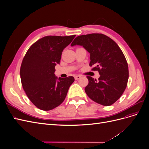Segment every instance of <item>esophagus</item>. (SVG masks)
Returning a JSON list of instances; mask_svg holds the SVG:
<instances>
[{
	"label": "esophagus",
	"mask_w": 149,
	"mask_h": 149,
	"mask_svg": "<svg viewBox=\"0 0 149 149\" xmlns=\"http://www.w3.org/2000/svg\"><path fill=\"white\" fill-rule=\"evenodd\" d=\"M80 78H81V76H79V75H76V76H74V79L76 80L79 79Z\"/></svg>",
	"instance_id": "obj_1"
}]
</instances>
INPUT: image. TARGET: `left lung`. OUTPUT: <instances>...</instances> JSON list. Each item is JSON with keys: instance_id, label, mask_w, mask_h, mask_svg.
<instances>
[{"instance_id": "left-lung-1", "label": "left lung", "mask_w": 149, "mask_h": 149, "mask_svg": "<svg viewBox=\"0 0 149 149\" xmlns=\"http://www.w3.org/2000/svg\"><path fill=\"white\" fill-rule=\"evenodd\" d=\"M83 46L90 53V66L97 71V81L87 76L89 83L84 90L88 97L100 104H114L127 87L129 70L124 53L113 40L102 33L78 36L71 45Z\"/></svg>"}]
</instances>
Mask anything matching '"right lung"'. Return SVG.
<instances>
[{"label":"right lung","instance_id":"right-lung-1","mask_svg":"<svg viewBox=\"0 0 149 149\" xmlns=\"http://www.w3.org/2000/svg\"><path fill=\"white\" fill-rule=\"evenodd\" d=\"M75 35L46 36L39 39L26 52L20 66V79L30 101L43 111L55 109L64 101L73 76L57 78L55 67L59 64L62 52Z\"/></svg>","mask_w":149,"mask_h":149}]
</instances>
